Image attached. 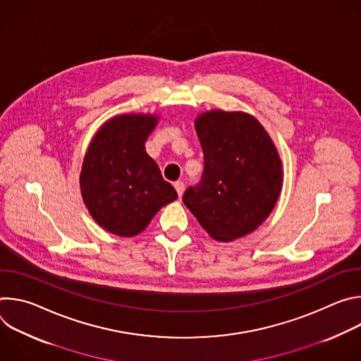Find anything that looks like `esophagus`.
Here are the masks:
<instances>
[{"label":"esophagus","instance_id":"esophagus-1","mask_svg":"<svg viewBox=\"0 0 361 361\" xmlns=\"http://www.w3.org/2000/svg\"><path fill=\"white\" fill-rule=\"evenodd\" d=\"M174 187H176V190H177V192H178V197H181L183 192H184V188H185L184 183H183V181H176V183H174Z\"/></svg>","mask_w":361,"mask_h":361}]
</instances>
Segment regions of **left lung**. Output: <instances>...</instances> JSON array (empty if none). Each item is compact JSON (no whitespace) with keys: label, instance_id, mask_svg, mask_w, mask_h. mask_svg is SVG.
<instances>
[{"label":"left lung","instance_id":"8db88e82","mask_svg":"<svg viewBox=\"0 0 361 361\" xmlns=\"http://www.w3.org/2000/svg\"><path fill=\"white\" fill-rule=\"evenodd\" d=\"M194 126L204 171L183 201L212 238H241L264 223L280 197V154L266 128L248 113L210 110Z\"/></svg>","mask_w":361,"mask_h":361}]
</instances>
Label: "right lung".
I'll use <instances>...</instances> for the list:
<instances>
[{"instance_id":"right-lung-1","label":"right lung","mask_w":361,"mask_h":361,"mask_svg":"<svg viewBox=\"0 0 361 361\" xmlns=\"http://www.w3.org/2000/svg\"><path fill=\"white\" fill-rule=\"evenodd\" d=\"M156 114H121L94 134L84 156L80 188L94 221L111 234L134 237L177 191L145 151Z\"/></svg>"}]
</instances>
